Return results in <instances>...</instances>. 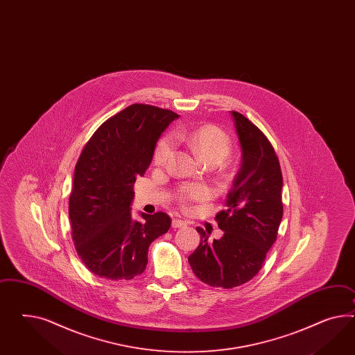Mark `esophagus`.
I'll list each match as a JSON object with an SVG mask.
<instances>
[{"mask_svg":"<svg viewBox=\"0 0 355 355\" xmlns=\"http://www.w3.org/2000/svg\"><path fill=\"white\" fill-rule=\"evenodd\" d=\"M186 226V222L182 220H172V227L173 229H181V227H184Z\"/></svg>","mask_w":355,"mask_h":355,"instance_id":"1","label":"esophagus"}]
</instances>
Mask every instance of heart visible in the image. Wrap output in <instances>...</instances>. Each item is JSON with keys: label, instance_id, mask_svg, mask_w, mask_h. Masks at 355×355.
Segmentation results:
<instances>
[{"label": "heart", "instance_id": "b5f03b06", "mask_svg": "<svg viewBox=\"0 0 355 355\" xmlns=\"http://www.w3.org/2000/svg\"><path fill=\"white\" fill-rule=\"evenodd\" d=\"M173 139L177 142H186L190 144L196 153L207 164H220L230 153V138L217 126L205 125L193 130L175 129L173 132ZM172 138L165 137L157 146L153 153V162L159 166H164L169 162L173 155ZM211 196V190L202 184L183 186L177 193L178 202L186 207L189 202H202Z\"/></svg>", "mask_w": 355, "mask_h": 355}]
</instances>
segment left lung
Here are the masks:
<instances>
[{"label": "left lung", "mask_w": 355, "mask_h": 355, "mask_svg": "<svg viewBox=\"0 0 355 355\" xmlns=\"http://www.w3.org/2000/svg\"><path fill=\"white\" fill-rule=\"evenodd\" d=\"M239 138L241 164L227 195L226 209L216 220L223 231L208 240L202 227L200 244L189 256L193 274L211 287L234 288L256 277L277 240L283 217V177L268 138L245 116L231 111Z\"/></svg>", "instance_id": "left-lung-1"}]
</instances>
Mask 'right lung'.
I'll return each mask as SVG.
<instances>
[{
	"instance_id": "right-lung-1",
	"label": "right lung",
	"mask_w": 355,
	"mask_h": 355,
	"mask_svg": "<svg viewBox=\"0 0 355 355\" xmlns=\"http://www.w3.org/2000/svg\"><path fill=\"white\" fill-rule=\"evenodd\" d=\"M178 117L155 105H129L105 120L80 155L68 214L77 254L96 277L141 275L150 244L169 230L171 217L164 211L133 220V184L153 162L162 133Z\"/></svg>"
}]
</instances>
